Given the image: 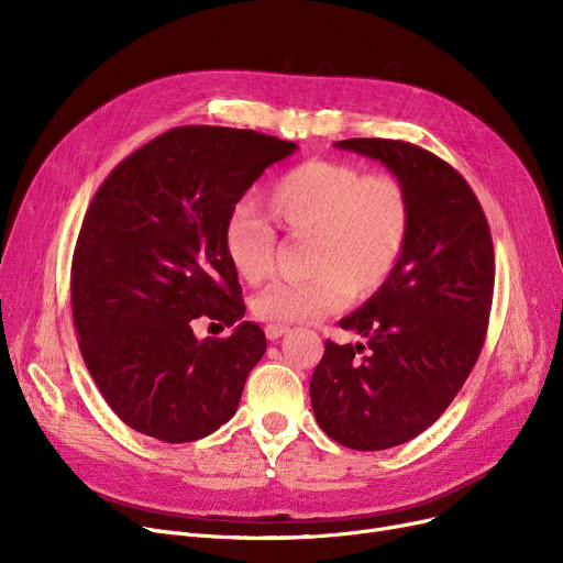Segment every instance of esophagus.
Returning a JSON list of instances; mask_svg holds the SVG:
<instances>
[{"label":"esophagus","instance_id":"obj_1","mask_svg":"<svg viewBox=\"0 0 563 563\" xmlns=\"http://www.w3.org/2000/svg\"><path fill=\"white\" fill-rule=\"evenodd\" d=\"M287 331H289V329H287V327H280V323H269V327L264 329V335H266V340H278V338H283Z\"/></svg>","mask_w":563,"mask_h":563}]
</instances>
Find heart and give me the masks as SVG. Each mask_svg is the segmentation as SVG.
Listing matches in <instances>:
<instances>
[{
  "label": "heart",
  "instance_id": "b5f03b06",
  "mask_svg": "<svg viewBox=\"0 0 563 563\" xmlns=\"http://www.w3.org/2000/svg\"><path fill=\"white\" fill-rule=\"evenodd\" d=\"M264 217L287 234H310L306 280H276L251 310L269 323H299L346 306L351 287L367 294L386 283L410 236V198L390 173L363 175L338 159L289 168L262 200ZM223 251L242 280L255 285L274 266L276 234L251 207L236 205L223 223Z\"/></svg>",
  "mask_w": 563,
  "mask_h": 563
}]
</instances>
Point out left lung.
Returning <instances> with one entry per match:
<instances>
[{
	"label": "left lung",
	"mask_w": 563,
	"mask_h": 563,
	"mask_svg": "<svg viewBox=\"0 0 563 563\" xmlns=\"http://www.w3.org/2000/svg\"><path fill=\"white\" fill-rule=\"evenodd\" d=\"M335 145L397 175L410 198V236L388 280L340 319L367 346L327 340L310 401L317 424L340 445L390 450L448 410L479 358L495 285L493 240L463 175L424 147L393 139Z\"/></svg>",
	"instance_id": "left-lung-1"
}]
</instances>
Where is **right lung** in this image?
I'll return each instance as SVG.
<instances>
[{
  "label": "right lung",
  "mask_w": 563,
  "mask_h": 563,
  "mask_svg": "<svg viewBox=\"0 0 563 563\" xmlns=\"http://www.w3.org/2000/svg\"><path fill=\"white\" fill-rule=\"evenodd\" d=\"M294 151L253 130L173 128L118 164L88 205L73 321L98 390L134 431L191 442L234 416L264 331L242 321L230 338L198 342L191 321L244 317L223 223L264 168Z\"/></svg>",
  "instance_id": "1"
}]
</instances>
